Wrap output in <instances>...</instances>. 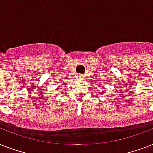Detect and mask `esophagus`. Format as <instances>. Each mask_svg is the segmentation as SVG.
I'll use <instances>...</instances> for the list:
<instances>
[{
    "mask_svg": "<svg viewBox=\"0 0 153 153\" xmlns=\"http://www.w3.org/2000/svg\"><path fill=\"white\" fill-rule=\"evenodd\" d=\"M79 79H82L83 78V75H79Z\"/></svg>",
    "mask_w": 153,
    "mask_h": 153,
    "instance_id": "obj_1",
    "label": "esophagus"
}]
</instances>
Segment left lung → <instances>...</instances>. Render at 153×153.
Returning <instances> with one entry per match:
<instances>
[{
    "label": "left lung",
    "instance_id": "8db88e82",
    "mask_svg": "<svg viewBox=\"0 0 153 153\" xmlns=\"http://www.w3.org/2000/svg\"><path fill=\"white\" fill-rule=\"evenodd\" d=\"M104 89H105V88H104V86H102V88L100 90L101 92H99V94H104V93H105Z\"/></svg>",
    "mask_w": 153,
    "mask_h": 153
}]
</instances>
